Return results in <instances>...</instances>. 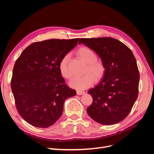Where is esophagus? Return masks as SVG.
Masks as SVG:
<instances>
[{"mask_svg": "<svg viewBox=\"0 0 154 154\" xmlns=\"http://www.w3.org/2000/svg\"><path fill=\"white\" fill-rule=\"evenodd\" d=\"M85 91H80V90H77L76 91V94L78 95H82V94H85Z\"/></svg>", "mask_w": 154, "mask_h": 154, "instance_id": "esophagus-1", "label": "esophagus"}]
</instances>
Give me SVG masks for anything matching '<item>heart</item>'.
Wrapping results in <instances>:
<instances>
[{
	"label": "heart",
	"mask_w": 154,
	"mask_h": 154,
	"mask_svg": "<svg viewBox=\"0 0 154 154\" xmlns=\"http://www.w3.org/2000/svg\"><path fill=\"white\" fill-rule=\"evenodd\" d=\"M78 54L80 58L87 63L84 74L80 77H75L71 80L70 85L78 89H84L92 85L94 80L99 81L103 78L106 72L104 63L97 59V54L92 49L88 47H82L78 51ZM69 57L65 55L60 60L58 70L60 75L65 79H70L71 74L69 66Z\"/></svg>",
	"instance_id": "heart-1"
}]
</instances>
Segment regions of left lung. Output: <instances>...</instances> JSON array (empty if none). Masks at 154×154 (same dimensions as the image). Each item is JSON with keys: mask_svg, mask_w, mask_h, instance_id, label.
<instances>
[{"mask_svg": "<svg viewBox=\"0 0 154 154\" xmlns=\"http://www.w3.org/2000/svg\"><path fill=\"white\" fill-rule=\"evenodd\" d=\"M100 56L106 67L98 84L88 91L92 97L87 114L102 125H114L129 114L139 93V72L134 56L127 45L110 37L81 38Z\"/></svg>", "mask_w": 154, "mask_h": 154, "instance_id": "8db88e82", "label": "left lung"}]
</instances>
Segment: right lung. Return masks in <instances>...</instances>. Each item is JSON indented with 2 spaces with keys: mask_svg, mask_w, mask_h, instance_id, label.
Wrapping results in <instances>:
<instances>
[{
  "mask_svg": "<svg viewBox=\"0 0 154 154\" xmlns=\"http://www.w3.org/2000/svg\"><path fill=\"white\" fill-rule=\"evenodd\" d=\"M78 40L36 42L16 60L11 87L18 113L30 125L39 128L53 125L62 114L64 101L76 95L60 75L58 64Z\"/></svg>",
  "mask_w": 154,
  "mask_h": 154,
  "instance_id": "right-lung-1",
  "label": "right lung"
}]
</instances>
